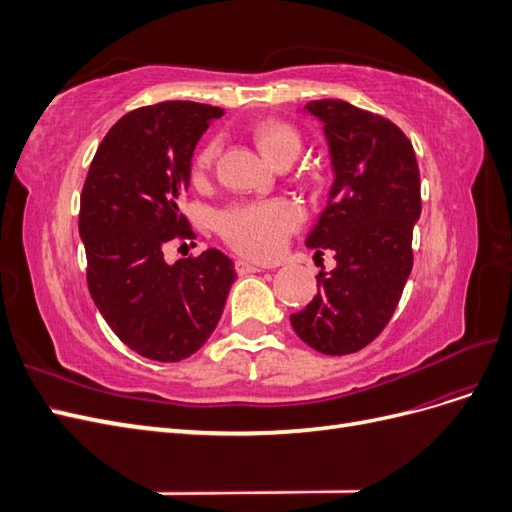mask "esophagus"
Here are the masks:
<instances>
[{
    "label": "esophagus",
    "instance_id": "esophagus-1",
    "mask_svg": "<svg viewBox=\"0 0 512 512\" xmlns=\"http://www.w3.org/2000/svg\"><path fill=\"white\" fill-rule=\"evenodd\" d=\"M235 269H237V273L239 275H247V273H256V271H260L256 265H252V262H247V260H235Z\"/></svg>",
    "mask_w": 512,
    "mask_h": 512
}]
</instances>
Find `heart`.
Here are the masks:
<instances>
[{"instance_id": "obj_1", "label": "heart", "mask_w": 512, "mask_h": 512, "mask_svg": "<svg viewBox=\"0 0 512 512\" xmlns=\"http://www.w3.org/2000/svg\"><path fill=\"white\" fill-rule=\"evenodd\" d=\"M258 147L273 162L294 160L301 151V134L284 121H262L254 130ZM222 153V138L211 136L198 149L194 160V177H203ZM299 203L286 198L277 200H245L232 203L213 213V226L222 239L237 252L267 260L282 252L290 232L303 222Z\"/></svg>"}]
</instances>
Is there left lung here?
<instances>
[{"label": "left lung", "instance_id": "left-lung-1", "mask_svg": "<svg viewBox=\"0 0 512 512\" xmlns=\"http://www.w3.org/2000/svg\"><path fill=\"white\" fill-rule=\"evenodd\" d=\"M324 123L335 170L327 209L307 247L333 250L337 267L320 271L318 294L292 314L307 346L342 356L363 350L384 331L412 271V230L421 215V175L410 138L344 100H312Z\"/></svg>", "mask_w": 512, "mask_h": 512}]
</instances>
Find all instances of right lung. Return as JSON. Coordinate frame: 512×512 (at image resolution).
Masks as SVG:
<instances>
[{"label": "right lung", "mask_w": 512, "mask_h": 512, "mask_svg": "<svg viewBox=\"0 0 512 512\" xmlns=\"http://www.w3.org/2000/svg\"><path fill=\"white\" fill-rule=\"evenodd\" d=\"M222 113L185 100L130 111L102 138L83 185L89 294L121 342L151 361L177 363L203 346L237 280L215 247L164 260L168 243L196 237L177 205L198 138Z\"/></svg>", "instance_id": "add662e5"}]
</instances>
